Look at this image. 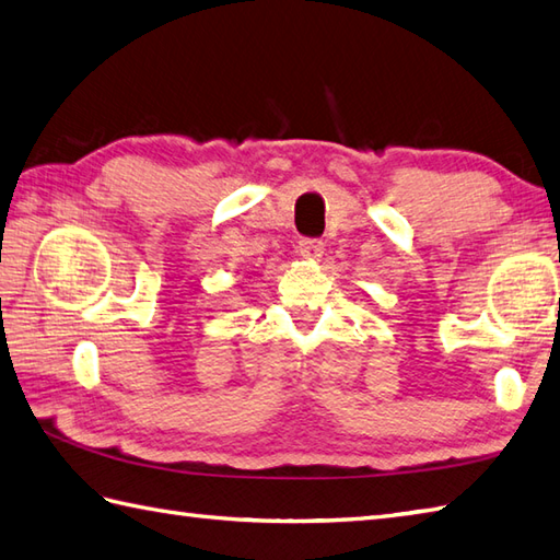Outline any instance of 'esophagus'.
Listing matches in <instances>:
<instances>
[{"label": "esophagus", "instance_id": "esophagus-1", "mask_svg": "<svg viewBox=\"0 0 560 560\" xmlns=\"http://www.w3.org/2000/svg\"><path fill=\"white\" fill-rule=\"evenodd\" d=\"M323 253H325V245H323V241H315V237H303V241L299 243V255L303 259L315 261L323 257Z\"/></svg>", "mask_w": 560, "mask_h": 560}]
</instances>
